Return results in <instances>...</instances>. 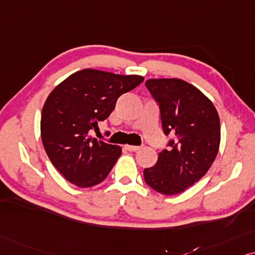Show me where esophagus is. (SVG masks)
Wrapping results in <instances>:
<instances>
[{"instance_id":"obj_1","label":"esophagus","mask_w":255,"mask_h":255,"mask_svg":"<svg viewBox=\"0 0 255 255\" xmlns=\"http://www.w3.org/2000/svg\"><path fill=\"white\" fill-rule=\"evenodd\" d=\"M125 148L127 149L128 151H137L141 149V147H138V145H129V144H126Z\"/></svg>"}]
</instances>
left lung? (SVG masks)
Returning a JSON list of instances; mask_svg holds the SVG:
<instances>
[{"label":"left lung","mask_w":255,"mask_h":255,"mask_svg":"<svg viewBox=\"0 0 255 255\" xmlns=\"http://www.w3.org/2000/svg\"><path fill=\"white\" fill-rule=\"evenodd\" d=\"M145 86L159 106L163 131L172 140L154 167L144 169V181L162 195H177L198 182L218 154V112L198 88L182 79H149Z\"/></svg>","instance_id":"left-lung-1"}]
</instances>
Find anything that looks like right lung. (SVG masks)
I'll return each mask as SVG.
<instances>
[{"label": "right lung", "instance_id": "1", "mask_svg": "<svg viewBox=\"0 0 255 255\" xmlns=\"http://www.w3.org/2000/svg\"><path fill=\"white\" fill-rule=\"evenodd\" d=\"M142 81L141 76L85 69L71 74L49 94L40 119L42 142L54 168L70 183L91 188L110 174L121 148L88 134L110 117L121 94Z\"/></svg>", "mask_w": 255, "mask_h": 255}]
</instances>
